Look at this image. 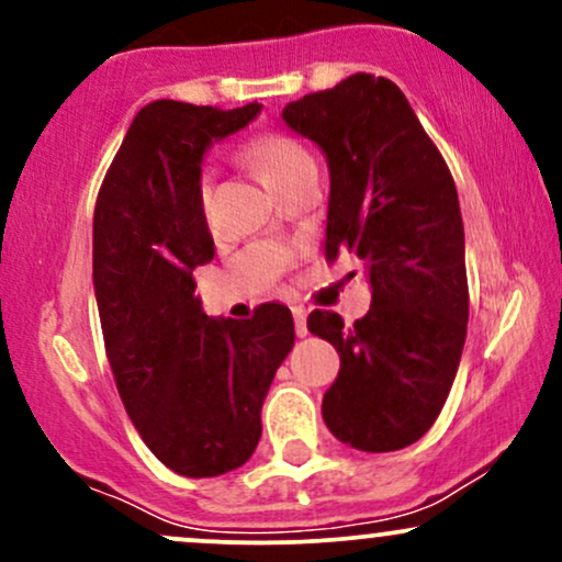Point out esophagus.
<instances>
[{"instance_id": "obj_1", "label": "esophagus", "mask_w": 562, "mask_h": 562, "mask_svg": "<svg viewBox=\"0 0 562 562\" xmlns=\"http://www.w3.org/2000/svg\"><path fill=\"white\" fill-rule=\"evenodd\" d=\"M293 319H295V335H299V338H306V333H308V327H306V308L293 306Z\"/></svg>"}]
</instances>
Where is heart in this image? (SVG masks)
Wrapping results in <instances>:
<instances>
[{"label": "heart", "mask_w": 562, "mask_h": 562, "mask_svg": "<svg viewBox=\"0 0 562 562\" xmlns=\"http://www.w3.org/2000/svg\"><path fill=\"white\" fill-rule=\"evenodd\" d=\"M245 156H248L254 169L259 171L261 182L272 190L274 184H280L282 179H288L290 173L314 166L312 153L285 134H261L254 142H248L245 147Z\"/></svg>", "instance_id": "obj_1"}]
</instances>
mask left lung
Here are the masks:
<instances>
[{"label":"left lung","instance_id":"8db88e82","mask_svg":"<svg viewBox=\"0 0 562 562\" xmlns=\"http://www.w3.org/2000/svg\"><path fill=\"white\" fill-rule=\"evenodd\" d=\"M282 121L330 169L325 256L364 261L372 306L346 327L308 314L340 372L322 398L338 441L396 451L428 434L447 402L468 335L465 229L454 179L396 83L353 74L288 102Z\"/></svg>","mask_w":562,"mask_h":562}]
</instances>
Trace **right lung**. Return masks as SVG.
<instances>
[{"label":"right lung","mask_w":562,"mask_h":562,"mask_svg":"<svg viewBox=\"0 0 562 562\" xmlns=\"http://www.w3.org/2000/svg\"><path fill=\"white\" fill-rule=\"evenodd\" d=\"M259 113V102L235 111L150 102L134 115L94 205L97 312L121 402L147 449L187 479L250 460L263 398L295 344L288 306L214 319L192 277L214 259L200 164Z\"/></svg>","instance_id":"add662e5"}]
</instances>
